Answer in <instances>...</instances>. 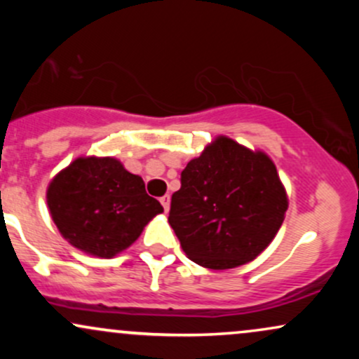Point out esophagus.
Returning a JSON list of instances; mask_svg holds the SVG:
<instances>
[{"mask_svg": "<svg viewBox=\"0 0 359 359\" xmlns=\"http://www.w3.org/2000/svg\"><path fill=\"white\" fill-rule=\"evenodd\" d=\"M160 203H162V205H163V209H165V212H168V209H170V196H163V197H160Z\"/></svg>", "mask_w": 359, "mask_h": 359, "instance_id": "obj_1", "label": "esophagus"}]
</instances>
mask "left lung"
<instances>
[{
  "mask_svg": "<svg viewBox=\"0 0 359 359\" xmlns=\"http://www.w3.org/2000/svg\"><path fill=\"white\" fill-rule=\"evenodd\" d=\"M168 222L197 265L228 270L253 262L277 236L288 209L273 160L216 137L182 170Z\"/></svg>",
  "mask_w": 359,
  "mask_h": 359,
  "instance_id": "8db88e82",
  "label": "left lung"
}]
</instances>
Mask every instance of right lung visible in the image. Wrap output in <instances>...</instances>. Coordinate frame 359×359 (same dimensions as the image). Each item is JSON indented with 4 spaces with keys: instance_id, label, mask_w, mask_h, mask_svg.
<instances>
[{
    "instance_id": "1",
    "label": "right lung",
    "mask_w": 359,
    "mask_h": 359,
    "mask_svg": "<svg viewBox=\"0 0 359 359\" xmlns=\"http://www.w3.org/2000/svg\"><path fill=\"white\" fill-rule=\"evenodd\" d=\"M47 205L62 238L97 258L125 251L163 212L142 177L113 156H79L62 168L47 187Z\"/></svg>"
}]
</instances>
